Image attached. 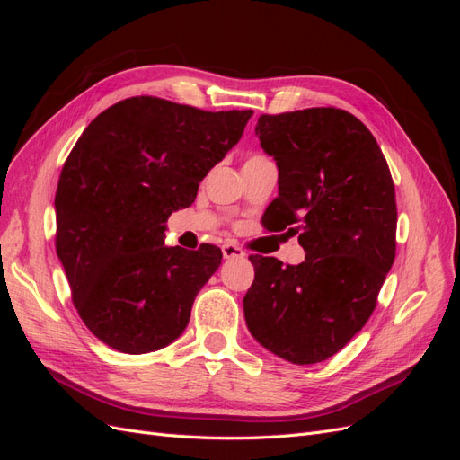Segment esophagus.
<instances>
[{
	"label": "esophagus",
	"instance_id": "esophagus-1",
	"mask_svg": "<svg viewBox=\"0 0 460 460\" xmlns=\"http://www.w3.org/2000/svg\"><path fill=\"white\" fill-rule=\"evenodd\" d=\"M222 255H225V259H238V257H245V252L238 245L226 243V245H222Z\"/></svg>",
	"mask_w": 460,
	"mask_h": 460
}]
</instances>
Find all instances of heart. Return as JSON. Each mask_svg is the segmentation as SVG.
<instances>
[{
	"instance_id": "obj_1",
	"label": "heart",
	"mask_w": 460,
	"mask_h": 460,
	"mask_svg": "<svg viewBox=\"0 0 460 460\" xmlns=\"http://www.w3.org/2000/svg\"><path fill=\"white\" fill-rule=\"evenodd\" d=\"M253 157H259V155H253ZM249 159H252V157H249Z\"/></svg>"
}]
</instances>
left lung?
I'll return each instance as SVG.
<instances>
[{
    "label": "left lung",
    "instance_id": "left-lung-1",
    "mask_svg": "<svg viewBox=\"0 0 460 460\" xmlns=\"http://www.w3.org/2000/svg\"><path fill=\"white\" fill-rule=\"evenodd\" d=\"M261 147L278 164L267 228L299 234L301 264L252 255L243 297L249 332L274 355L314 365L367 324L395 259L397 203L370 130L336 107L261 115Z\"/></svg>",
    "mask_w": 460,
    "mask_h": 460
}]
</instances>
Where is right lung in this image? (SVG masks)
<instances>
[{"instance_id": "add662e5", "label": "right lung", "mask_w": 460, "mask_h": 460, "mask_svg": "<svg viewBox=\"0 0 460 460\" xmlns=\"http://www.w3.org/2000/svg\"><path fill=\"white\" fill-rule=\"evenodd\" d=\"M252 115L137 95L82 132L55 191V249L75 309L97 340L140 355L186 330L222 252L211 243L166 247L164 222L193 203Z\"/></svg>"}]
</instances>
